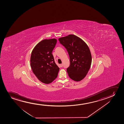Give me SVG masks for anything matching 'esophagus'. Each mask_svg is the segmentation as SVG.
<instances>
[{
    "instance_id": "esophagus-1",
    "label": "esophagus",
    "mask_w": 124,
    "mask_h": 124,
    "mask_svg": "<svg viewBox=\"0 0 124 124\" xmlns=\"http://www.w3.org/2000/svg\"><path fill=\"white\" fill-rule=\"evenodd\" d=\"M60 66H61V67H62L63 66V64H60Z\"/></svg>"
}]
</instances>
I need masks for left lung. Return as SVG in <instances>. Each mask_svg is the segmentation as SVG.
<instances>
[{
    "mask_svg": "<svg viewBox=\"0 0 124 124\" xmlns=\"http://www.w3.org/2000/svg\"><path fill=\"white\" fill-rule=\"evenodd\" d=\"M66 48L70 56V66L67 68L69 76L75 81L85 78L92 63L89 48L84 41L74 35H69L58 39Z\"/></svg>",
    "mask_w": 124,
    "mask_h": 124,
    "instance_id": "8db88e82",
    "label": "left lung"
}]
</instances>
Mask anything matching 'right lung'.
Segmentation results:
<instances>
[{
    "instance_id": "add662e5",
    "label": "right lung",
    "mask_w": 124,
    "mask_h": 124,
    "mask_svg": "<svg viewBox=\"0 0 124 124\" xmlns=\"http://www.w3.org/2000/svg\"><path fill=\"white\" fill-rule=\"evenodd\" d=\"M56 43L55 39H44L35 46L31 53L30 61L32 72L40 81L45 84L54 81L59 71L52 54Z\"/></svg>"
}]
</instances>
